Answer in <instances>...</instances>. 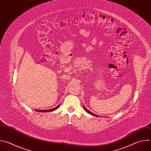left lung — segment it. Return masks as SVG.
<instances>
[{
    "label": "left lung",
    "instance_id": "obj_1",
    "mask_svg": "<svg viewBox=\"0 0 151 151\" xmlns=\"http://www.w3.org/2000/svg\"><path fill=\"white\" fill-rule=\"evenodd\" d=\"M83 107L84 108V109H85V111L87 112H88V114H91V115H93V116H97V117H100V116H99V115H96V114H93V112H91L90 111H88L87 108H86V107L83 105Z\"/></svg>",
    "mask_w": 151,
    "mask_h": 151
}]
</instances>
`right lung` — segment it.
<instances>
[{
  "mask_svg": "<svg viewBox=\"0 0 151 151\" xmlns=\"http://www.w3.org/2000/svg\"><path fill=\"white\" fill-rule=\"evenodd\" d=\"M60 105H58L57 107H55V108H53V109H47V110H38V109H36L35 111H37V112H52L56 109H57L58 107H60Z\"/></svg>",
  "mask_w": 151,
  "mask_h": 151,
  "instance_id": "add662e5",
  "label": "right lung"
}]
</instances>
